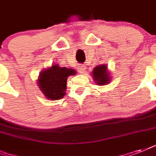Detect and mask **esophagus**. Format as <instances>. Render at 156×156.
Segmentation results:
<instances>
[{"instance_id":"esophagus-1","label":"esophagus","mask_w":156,"mask_h":156,"mask_svg":"<svg viewBox=\"0 0 156 156\" xmlns=\"http://www.w3.org/2000/svg\"><path fill=\"white\" fill-rule=\"evenodd\" d=\"M86 66L84 65H78V71L80 73H84L86 71Z\"/></svg>"}]
</instances>
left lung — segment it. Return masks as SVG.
<instances>
[{"instance_id":"obj_1","label":"left lung","mask_w":156,"mask_h":156,"mask_svg":"<svg viewBox=\"0 0 156 156\" xmlns=\"http://www.w3.org/2000/svg\"><path fill=\"white\" fill-rule=\"evenodd\" d=\"M93 77L98 85H105L110 81L105 65L96 66L93 70Z\"/></svg>"}]
</instances>
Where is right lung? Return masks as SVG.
Listing matches in <instances>:
<instances>
[{"mask_svg": "<svg viewBox=\"0 0 156 156\" xmlns=\"http://www.w3.org/2000/svg\"><path fill=\"white\" fill-rule=\"evenodd\" d=\"M75 70L53 65L40 73L39 83L40 90L48 99L60 100L66 94V81L69 75H74Z\"/></svg>", "mask_w": 156, "mask_h": 156, "instance_id": "obj_1", "label": "right lung"}]
</instances>
